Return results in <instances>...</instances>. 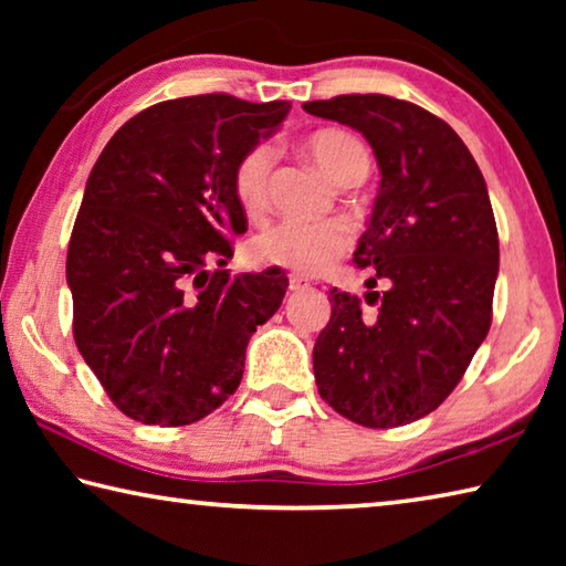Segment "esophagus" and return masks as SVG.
<instances>
[{
  "label": "esophagus",
  "mask_w": 566,
  "mask_h": 566,
  "mask_svg": "<svg viewBox=\"0 0 566 566\" xmlns=\"http://www.w3.org/2000/svg\"><path fill=\"white\" fill-rule=\"evenodd\" d=\"M306 286H310V282L302 280V276H296V274H292V276H290V290H292V292L306 290Z\"/></svg>",
  "instance_id": "obj_1"
}]
</instances>
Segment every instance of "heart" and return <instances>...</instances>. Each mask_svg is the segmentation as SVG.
I'll return each mask as SVG.
<instances>
[{"mask_svg":"<svg viewBox=\"0 0 566 566\" xmlns=\"http://www.w3.org/2000/svg\"><path fill=\"white\" fill-rule=\"evenodd\" d=\"M304 151L334 185L364 179L369 171V151L349 132L319 129L306 137ZM272 147L254 145L239 157L232 171L237 205L249 219H262L270 207ZM349 247V229L339 222H282L254 239L252 252L260 262L296 274H319L339 260Z\"/></svg>","mask_w":566,"mask_h":566,"instance_id":"1","label":"heart"}]
</instances>
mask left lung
<instances>
[{
    "label": "left lung",
    "instance_id": "obj_1",
    "mask_svg": "<svg viewBox=\"0 0 566 566\" xmlns=\"http://www.w3.org/2000/svg\"><path fill=\"white\" fill-rule=\"evenodd\" d=\"M314 117L364 134L381 171L354 262L371 266L367 304L329 292L314 344L319 395L361 427L389 429L434 411L464 377L492 324L500 237L484 177L459 134L387 94L306 102ZM377 281L388 290L375 293Z\"/></svg>",
    "mask_w": 566,
    "mask_h": 566
}]
</instances>
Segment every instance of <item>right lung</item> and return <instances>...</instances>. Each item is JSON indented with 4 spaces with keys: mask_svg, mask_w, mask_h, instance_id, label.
I'll return each mask as SVG.
<instances>
[{
    "mask_svg": "<svg viewBox=\"0 0 566 566\" xmlns=\"http://www.w3.org/2000/svg\"><path fill=\"white\" fill-rule=\"evenodd\" d=\"M290 102L197 94L114 132L66 252L74 342L104 391L142 424L185 427L234 395L249 337L280 310L282 270L229 276L247 232L232 171Z\"/></svg>",
    "mask_w": 566,
    "mask_h": 566,
    "instance_id": "1",
    "label": "right lung"
}]
</instances>
